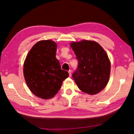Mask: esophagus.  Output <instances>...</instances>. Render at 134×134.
<instances>
[{"label":"esophagus","mask_w":134,"mask_h":134,"mask_svg":"<svg viewBox=\"0 0 134 134\" xmlns=\"http://www.w3.org/2000/svg\"><path fill=\"white\" fill-rule=\"evenodd\" d=\"M69 76L71 77V74H72V71L71 70H70L69 71Z\"/></svg>","instance_id":"34e87169"}]
</instances>
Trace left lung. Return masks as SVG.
<instances>
[{"label": "left lung", "instance_id": "8db88e82", "mask_svg": "<svg viewBox=\"0 0 134 134\" xmlns=\"http://www.w3.org/2000/svg\"><path fill=\"white\" fill-rule=\"evenodd\" d=\"M78 60L77 69L72 74L80 90L88 94H96L107 84L111 64L103 47L97 42L82 40L71 43Z\"/></svg>", "mask_w": 134, "mask_h": 134}]
</instances>
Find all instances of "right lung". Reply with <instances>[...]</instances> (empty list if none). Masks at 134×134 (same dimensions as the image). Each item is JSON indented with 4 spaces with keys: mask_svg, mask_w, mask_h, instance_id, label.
Segmentation results:
<instances>
[{
    "mask_svg": "<svg viewBox=\"0 0 134 134\" xmlns=\"http://www.w3.org/2000/svg\"><path fill=\"white\" fill-rule=\"evenodd\" d=\"M57 44L52 40L37 42L29 52L23 74L30 91L39 98L49 99L60 90L69 72L62 70L55 57Z\"/></svg>",
    "mask_w": 134,
    "mask_h": 134,
    "instance_id": "obj_1",
    "label": "right lung"
}]
</instances>
